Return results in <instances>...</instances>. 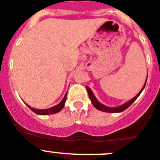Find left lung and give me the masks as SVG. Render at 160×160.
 Masks as SVG:
<instances>
[{"instance_id": "8db88e82", "label": "left lung", "mask_w": 160, "mask_h": 160, "mask_svg": "<svg viewBox=\"0 0 160 160\" xmlns=\"http://www.w3.org/2000/svg\"><path fill=\"white\" fill-rule=\"evenodd\" d=\"M146 82H147V80H146ZM145 85H146V83H144V86H143V88H142V90L139 92V94H137V96H135V97H134L133 99H132L130 101L127 102L126 103H124V104L121 105V106H119V107H117V108H109L103 105L102 103H100V102L96 100V98L95 97L94 94L92 93V90H91L88 86H86V88H87L88 93V96H89V98H90L91 101H92V104L94 105V107L96 108V109H98L99 111H102V112H123V111L126 110V109L128 108L129 106H130V105L132 104V103H133V102L135 101L138 97H139L140 93L142 92V91H143V88H144Z\"/></svg>"}]
</instances>
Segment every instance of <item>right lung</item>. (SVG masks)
Segmentation results:
<instances>
[{
  "label": "right lung",
  "mask_w": 160,
  "mask_h": 160,
  "mask_svg": "<svg viewBox=\"0 0 160 160\" xmlns=\"http://www.w3.org/2000/svg\"><path fill=\"white\" fill-rule=\"evenodd\" d=\"M66 98H67V93H66V95L64 96V99L62 100V101L60 102L59 104L56 105V106H54V107H52V108H48V109L32 108H30L28 105V107L29 108H31V110L33 112H35L36 114H38V115L55 114V113H57V112H60V111L62 110L63 108H64V103H65Z\"/></svg>",
  "instance_id": "obj_1"
}]
</instances>
